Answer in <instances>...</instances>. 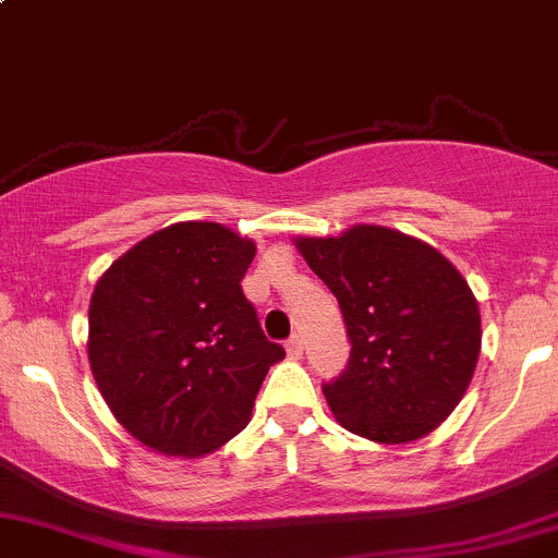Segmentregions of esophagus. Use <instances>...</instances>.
Wrapping results in <instances>:
<instances>
[{
	"mask_svg": "<svg viewBox=\"0 0 558 558\" xmlns=\"http://www.w3.org/2000/svg\"><path fill=\"white\" fill-rule=\"evenodd\" d=\"M288 355L290 359H301V355H304V339H301L299 333H293V337L288 339Z\"/></svg>",
	"mask_w": 558,
	"mask_h": 558,
	"instance_id": "34e87169",
	"label": "esophagus"
}]
</instances>
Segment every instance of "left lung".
I'll return each mask as SVG.
<instances>
[{
    "label": "left lung",
    "instance_id": "8db88e82",
    "mask_svg": "<svg viewBox=\"0 0 558 558\" xmlns=\"http://www.w3.org/2000/svg\"><path fill=\"white\" fill-rule=\"evenodd\" d=\"M295 246L337 295L353 344L342 375L323 386L337 422L378 444L433 433L480 359V306L460 270L438 248L375 225Z\"/></svg>",
    "mask_w": 558,
    "mask_h": 558
}]
</instances>
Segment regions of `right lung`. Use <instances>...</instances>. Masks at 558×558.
Returning a JSON list of instances; mask_svg holds the SVG:
<instances>
[{
	"instance_id": "add662e5",
	"label": "right lung",
	"mask_w": 558,
	"mask_h": 558,
	"mask_svg": "<svg viewBox=\"0 0 558 558\" xmlns=\"http://www.w3.org/2000/svg\"><path fill=\"white\" fill-rule=\"evenodd\" d=\"M248 238L180 221L111 263L89 301V367L114 418L172 458H203L241 433L284 348L243 295Z\"/></svg>"
}]
</instances>
